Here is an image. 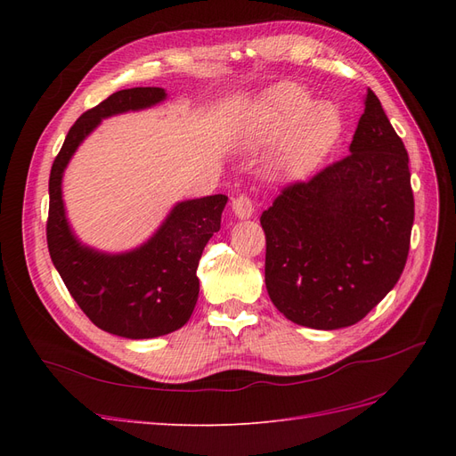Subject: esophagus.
<instances>
[{"label":"esophagus","mask_w":456,"mask_h":456,"mask_svg":"<svg viewBox=\"0 0 456 456\" xmlns=\"http://www.w3.org/2000/svg\"><path fill=\"white\" fill-rule=\"evenodd\" d=\"M232 209L240 218H247V216L255 215L256 205H255V200L249 194H240L238 198L232 200Z\"/></svg>","instance_id":"obj_1"}]
</instances>
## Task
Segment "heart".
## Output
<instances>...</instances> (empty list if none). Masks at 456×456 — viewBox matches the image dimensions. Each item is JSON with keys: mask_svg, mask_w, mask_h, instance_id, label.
<instances>
[{"mask_svg": "<svg viewBox=\"0 0 456 456\" xmlns=\"http://www.w3.org/2000/svg\"><path fill=\"white\" fill-rule=\"evenodd\" d=\"M342 133V118L333 104H315L298 86L275 87L258 108L245 133L249 146H266L283 139L275 167L305 173L322 161Z\"/></svg>", "mask_w": 456, "mask_h": 456, "instance_id": "heart-1", "label": "heart"}]
</instances>
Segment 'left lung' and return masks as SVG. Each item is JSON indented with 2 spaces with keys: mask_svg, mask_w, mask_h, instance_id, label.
<instances>
[{
  "mask_svg": "<svg viewBox=\"0 0 456 456\" xmlns=\"http://www.w3.org/2000/svg\"><path fill=\"white\" fill-rule=\"evenodd\" d=\"M412 220L405 144L367 89L350 154L285 184L260 216L273 306L312 329L362 322L402 275Z\"/></svg>",
  "mask_w": 456,
  "mask_h": 456,
  "instance_id": "1",
  "label": "left lung"
}]
</instances>
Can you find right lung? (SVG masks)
Segmentation results:
<instances>
[{"label":"right lung","mask_w":456,"mask_h":456,"mask_svg":"<svg viewBox=\"0 0 456 456\" xmlns=\"http://www.w3.org/2000/svg\"><path fill=\"white\" fill-rule=\"evenodd\" d=\"M161 87H134L110 94L81 114L66 134L49 176L47 247L54 268L89 320L106 333L154 338L173 333L198 302V266L207 241L220 230L224 194L178 203L158 233L141 249L101 255L79 245L68 228L61 181L68 159L102 118L158 104Z\"/></svg>","instance_id":"1"}]
</instances>
